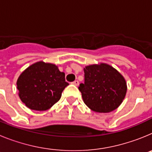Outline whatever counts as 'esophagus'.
Returning <instances> with one entry per match:
<instances>
[{"label":"esophagus","mask_w":152,"mask_h":152,"mask_svg":"<svg viewBox=\"0 0 152 152\" xmlns=\"http://www.w3.org/2000/svg\"><path fill=\"white\" fill-rule=\"evenodd\" d=\"M72 84H74V85H75V86H78L79 85V81H78V80H75V81L72 82Z\"/></svg>","instance_id":"esophagus-1"}]
</instances>
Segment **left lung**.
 I'll return each mask as SVG.
<instances>
[{"mask_svg": "<svg viewBox=\"0 0 152 152\" xmlns=\"http://www.w3.org/2000/svg\"><path fill=\"white\" fill-rule=\"evenodd\" d=\"M84 83L80 84L84 103L93 111L109 113L116 110L126 96L124 77L107 64H93L84 68Z\"/></svg>", "mask_w": 152, "mask_h": 152, "instance_id": "8db88e82", "label": "left lung"}]
</instances>
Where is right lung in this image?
Listing matches in <instances>:
<instances>
[{
  "label": "right lung",
  "mask_w": 152,
  "mask_h": 152,
  "mask_svg": "<svg viewBox=\"0 0 152 152\" xmlns=\"http://www.w3.org/2000/svg\"><path fill=\"white\" fill-rule=\"evenodd\" d=\"M19 96L28 108L46 110L60 100L68 85L64 73L53 64L36 62L26 68L17 82Z\"/></svg>",
  "instance_id": "right-lung-1"
}]
</instances>
